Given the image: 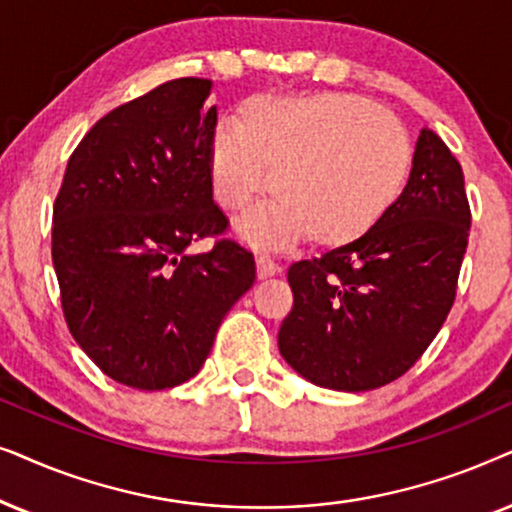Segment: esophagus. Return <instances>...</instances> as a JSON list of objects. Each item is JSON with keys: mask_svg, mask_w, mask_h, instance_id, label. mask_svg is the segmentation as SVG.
Masks as SVG:
<instances>
[{"mask_svg": "<svg viewBox=\"0 0 512 512\" xmlns=\"http://www.w3.org/2000/svg\"><path fill=\"white\" fill-rule=\"evenodd\" d=\"M278 271H281V267H278V264L271 260L269 255L257 257V276H260V278H271V276H276Z\"/></svg>", "mask_w": 512, "mask_h": 512, "instance_id": "esophagus-1", "label": "esophagus"}]
</instances>
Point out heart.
Here are the masks:
<instances>
[{"instance_id": "obj_1", "label": "heart", "mask_w": 512, "mask_h": 512, "mask_svg": "<svg viewBox=\"0 0 512 512\" xmlns=\"http://www.w3.org/2000/svg\"><path fill=\"white\" fill-rule=\"evenodd\" d=\"M412 145L403 124L351 93L252 98L241 128L210 140L217 201L243 210L271 187L278 199L236 224L245 241L283 248L309 234L318 245L365 236L403 196Z\"/></svg>"}]
</instances>
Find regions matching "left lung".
Here are the masks:
<instances>
[{
    "mask_svg": "<svg viewBox=\"0 0 512 512\" xmlns=\"http://www.w3.org/2000/svg\"><path fill=\"white\" fill-rule=\"evenodd\" d=\"M468 231L463 170L424 128L405 192L384 220L288 269L295 302L278 330L285 363L332 391H372L403 377L452 309Z\"/></svg>",
    "mask_w": 512,
    "mask_h": 512,
    "instance_id": "obj_1",
    "label": "left lung"
}]
</instances>
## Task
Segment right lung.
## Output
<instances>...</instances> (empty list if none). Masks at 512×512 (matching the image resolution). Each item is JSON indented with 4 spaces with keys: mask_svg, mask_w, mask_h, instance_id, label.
Returning <instances> with one entry per match:
<instances>
[{
    "mask_svg": "<svg viewBox=\"0 0 512 512\" xmlns=\"http://www.w3.org/2000/svg\"><path fill=\"white\" fill-rule=\"evenodd\" d=\"M210 79H173L105 114L67 161L53 206V267L72 337L107 377L140 391L192 379L255 260L220 236Z\"/></svg>",
    "mask_w": 512,
    "mask_h": 512,
    "instance_id": "1",
    "label": "right lung"
}]
</instances>
